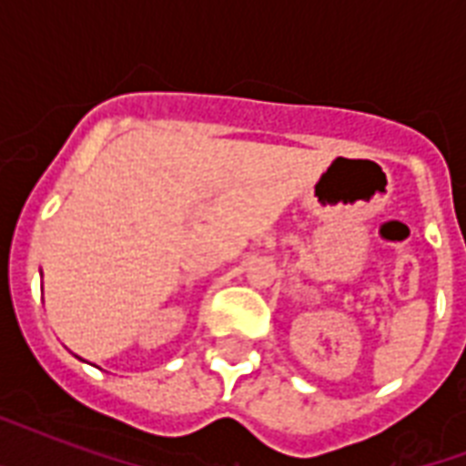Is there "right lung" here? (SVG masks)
Here are the masks:
<instances>
[{
    "label": "right lung",
    "instance_id": "add662e5",
    "mask_svg": "<svg viewBox=\"0 0 466 466\" xmlns=\"http://www.w3.org/2000/svg\"><path fill=\"white\" fill-rule=\"evenodd\" d=\"M76 358H79V355H76ZM79 360H82V358H79Z\"/></svg>",
    "mask_w": 466,
    "mask_h": 466
}]
</instances>
